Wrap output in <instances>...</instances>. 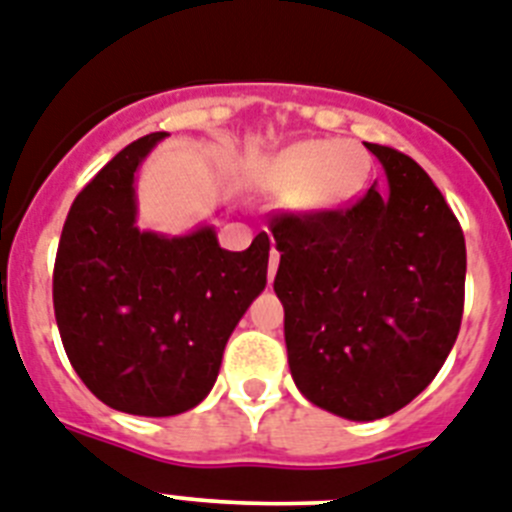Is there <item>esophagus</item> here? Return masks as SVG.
<instances>
[{
    "label": "esophagus",
    "mask_w": 512,
    "mask_h": 512,
    "mask_svg": "<svg viewBox=\"0 0 512 512\" xmlns=\"http://www.w3.org/2000/svg\"><path fill=\"white\" fill-rule=\"evenodd\" d=\"M277 266H279V253L272 251V256H269V282H274V274H277Z\"/></svg>",
    "instance_id": "34e87169"
}]
</instances>
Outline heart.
I'll list each match as a JSON object with an SVG mask.
<instances>
[{"mask_svg": "<svg viewBox=\"0 0 512 512\" xmlns=\"http://www.w3.org/2000/svg\"><path fill=\"white\" fill-rule=\"evenodd\" d=\"M368 155L355 142L308 139L285 147L264 165V186L274 196H292L303 212H326L360 191Z\"/></svg>", "mask_w": 512, "mask_h": 512, "instance_id": "b5f03b06", "label": "heart"}]
</instances>
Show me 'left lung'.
I'll use <instances>...</instances> for the list:
<instances>
[{"mask_svg": "<svg viewBox=\"0 0 512 512\" xmlns=\"http://www.w3.org/2000/svg\"><path fill=\"white\" fill-rule=\"evenodd\" d=\"M386 173L349 209L272 222L287 360L310 404L373 422L425 391L464 316L456 214L404 152L365 142Z\"/></svg>", "mask_w": 512, "mask_h": 512, "instance_id": "obj_1", "label": "left lung"}]
</instances>
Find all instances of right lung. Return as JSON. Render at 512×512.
Masks as SVG:
<instances>
[{
    "label": "right lung",
    "instance_id": "right-lung-1",
    "mask_svg": "<svg viewBox=\"0 0 512 512\" xmlns=\"http://www.w3.org/2000/svg\"><path fill=\"white\" fill-rule=\"evenodd\" d=\"M165 137L131 142L77 194L54 266L56 326L74 373L137 417H173L207 399L269 266L266 233L225 251L212 225L139 230L137 170Z\"/></svg>",
    "mask_w": 512,
    "mask_h": 512
}]
</instances>
